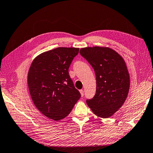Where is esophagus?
Masks as SVG:
<instances>
[{"instance_id":"1","label":"esophagus","mask_w":153,"mask_h":153,"mask_svg":"<svg viewBox=\"0 0 153 153\" xmlns=\"http://www.w3.org/2000/svg\"><path fill=\"white\" fill-rule=\"evenodd\" d=\"M79 92L81 94V96L83 97V94H84V91H83V89H81V90H79Z\"/></svg>"}]
</instances>
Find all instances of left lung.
<instances>
[{
  "mask_svg": "<svg viewBox=\"0 0 153 153\" xmlns=\"http://www.w3.org/2000/svg\"><path fill=\"white\" fill-rule=\"evenodd\" d=\"M79 53L91 64L96 76V93L86 101L101 118H109L121 108L127 97L130 76L123 58L108 47H86Z\"/></svg>",
  "mask_w": 153,
  "mask_h": 153,
  "instance_id": "1",
  "label": "left lung"
}]
</instances>
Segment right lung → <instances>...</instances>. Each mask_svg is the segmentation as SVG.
<instances>
[{
	"label": "right lung",
	"instance_id": "1",
	"mask_svg": "<svg viewBox=\"0 0 153 153\" xmlns=\"http://www.w3.org/2000/svg\"><path fill=\"white\" fill-rule=\"evenodd\" d=\"M78 52L77 48H56L36 57L30 67L28 85L33 103L50 119L67 117L81 97L68 72Z\"/></svg>",
	"mask_w": 153,
	"mask_h": 153
}]
</instances>
